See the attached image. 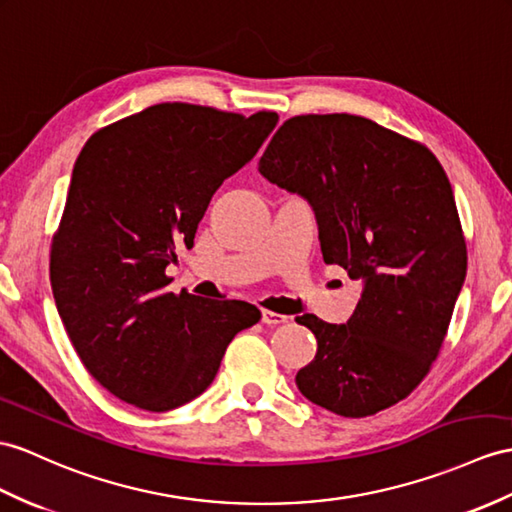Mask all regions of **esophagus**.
<instances>
[{"mask_svg": "<svg viewBox=\"0 0 512 512\" xmlns=\"http://www.w3.org/2000/svg\"><path fill=\"white\" fill-rule=\"evenodd\" d=\"M263 323L265 326H280V323H286V317L271 313V310H263Z\"/></svg>", "mask_w": 512, "mask_h": 512, "instance_id": "esophagus-1", "label": "esophagus"}]
</instances>
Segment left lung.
Instances as JSON below:
<instances>
[{"label": "left lung", "mask_w": 512, "mask_h": 512, "mask_svg": "<svg viewBox=\"0 0 512 512\" xmlns=\"http://www.w3.org/2000/svg\"><path fill=\"white\" fill-rule=\"evenodd\" d=\"M260 176L297 193L317 219L323 263L363 293L347 323L297 317L317 339L299 393L341 417L404 400L439 356L467 273L450 180L428 147L356 115L282 123Z\"/></svg>", "instance_id": "8db88e82"}]
</instances>
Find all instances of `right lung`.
I'll return each mask as SVG.
<instances>
[{
  "label": "right lung",
  "mask_w": 512,
  "mask_h": 512,
  "mask_svg": "<svg viewBox=\"0 0 512 512\" xmlns=\"http://www.w3.org/2000/svg\"><path fill=\"white\" fill-rule=\"evenodd\" d=\"M276 123L265 110L156 104L82 147L49 278L84 367L119 400L152 413L195 400L234 336L258 323L260 310L239 299L169 293L165 269Z\"/></svg>",
  "instance_id": "obj_1"
}]
</instances>
